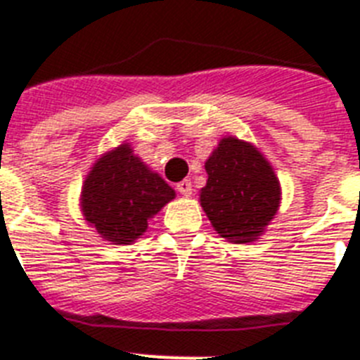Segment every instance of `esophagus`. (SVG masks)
I'll return each instance as SVG.
<instances>
[{"mask_svg": "<svg viewBox=\"0 0 360 360\" xmlns=\"http://www.w3.org/2000/svg\"><path fill=\"white\" fill-rule=\"evenodd\" d=\"M177 192H179L181 195H186V198H188V195L192 194V183H190L188 179H183L181 183H177Z\"/></svg>", "mask_w": 360, "mask_h": 360, "instance_id": "esophagus-1", "label": "esophagus"}]
</instances>
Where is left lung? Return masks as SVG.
<instances>
[{
    "label": "left lung",
    "mask_w": 360,
    "mask_h": 360,
    "mask_svg": "<svg viewBox=\"0 0 360 360\" xmlns=\"http://www.w3.org/2000/svg\"><path fill=\"white\" fill-rule=\"evenodd\" d=\"M205 170L208 179L199 190V203L214 231L231 243L259 240L282 201L273 165L255 144L225 135Z\"/></svg>",
    "instance_id": "left-lung-1"
}]
</instances>
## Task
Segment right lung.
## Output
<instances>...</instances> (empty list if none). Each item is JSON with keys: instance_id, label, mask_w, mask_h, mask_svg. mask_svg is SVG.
I'll list each match as a JSON object with an SVG mask.
<instances>
[{"instance_id": "obj_1", "label": "right lung", "mask_w": 360, "mask_h": 360, "mask_svg": "<svg viewBox=\"0 0 360 360\" xmlns=\"http://www.w3.org/2000/svg\"><path fill=\"white\" fill-rule=\"evenodd\" d=\"M174 198L175 190L124 141L93 162L80 192V210L102 240L131 245Z\"/></svg>"}]
</instances>
